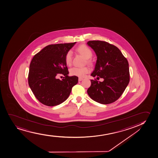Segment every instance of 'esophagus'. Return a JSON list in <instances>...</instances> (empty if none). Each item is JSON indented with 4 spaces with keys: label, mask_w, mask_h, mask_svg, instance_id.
<instances>
[{
    "label": "esophagus",
    "mask_w": 158,
    "mask_h": 158,
    "mask_svg": "<svg viewBox=\"0 0 158 158\" xmlns=\"http://www.w3.org/2000/svg\"><path fill=\"white\" fill-rule=\"evenodd\" d=\"M82 80H83V78H79V79H78V81H82Z\"/></svg>",
    "instance_id": "obj_1"
}]
</instances>
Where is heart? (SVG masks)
<instances>
[{
  "label": "heart",
  "mask_w": 158,
  "mask_h": 158,
  "mask_svg": "<svg viewBox=\"0 0 158 158\" xmlns=\"http://www.w3.org/2000/svg\"><path fill=\"white\" fill-rule=\"evenodd\" d=\"M77 52L83 56L86 60L87 64H92V60L91 57L93 53L92 51L89 47L85 44L80 45L76 48ZM73 61V52L71 50H69L66 52L64 56V61L66 65L68 66H71ZM90 72V68L87 66L83 67H74L70 69V74L71 76L83 77L86 74Z\"/></svg>",
  "instance_id": "b5f03b06"
}]
</instances>
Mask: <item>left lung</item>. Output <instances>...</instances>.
Listing matches in <instances>:
<instances>
[{
  "label": "left lung",
  "mask_w": 158,
  "mask_h": 158,
  "mask_svg": "<svg viewBox=\"0 0 158 158\" xmlns=\"http://www.w3.org/2000/svg\"><path fill=\"white\" fill-rule=\"evenodd\" d=\"M96 52L97 60L94 77L103 78V81L91 80L87 90L89 97L101 104H110L120 97L130 81L127 59L117 47L106 41L91 40L87 43Z\"/></svg>",
  "instance_id": "obj_1"
}]
</instances>
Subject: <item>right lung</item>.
<instances>
[{
  "mask_svg": "<svg viewBox=\"0 0 158 158\" xmlns=\"http://www.w3.org/2000/svg\"><path fill=\"white\" fill-rule=\"evenodd\" d=\"M76 42L50 44L34 56L30 62L28 84L37 99L43 105L55 106L66 100L78 77L68 76L64 61L66 52ZM60 74L65 77L57 78Z\"/></svg>",
  "mask_w": 158,
  "mask_h": 158,
  "instance_id": "1",
  "label": "right lung"
}]
</instances>
